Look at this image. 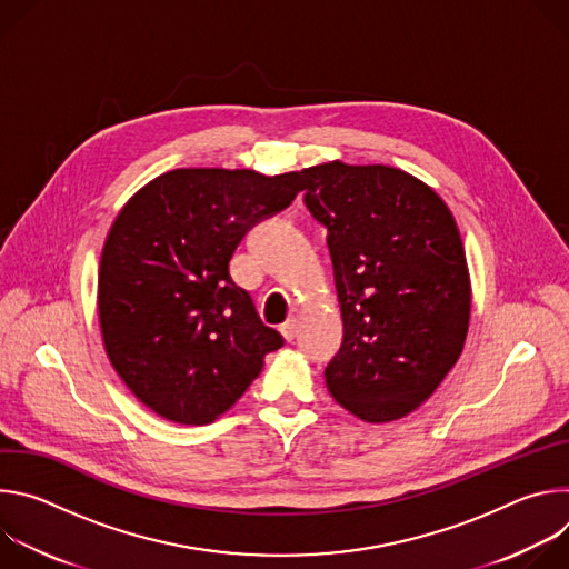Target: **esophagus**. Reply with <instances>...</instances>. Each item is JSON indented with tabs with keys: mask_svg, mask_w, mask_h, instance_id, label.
<instances>
[{
	"mask_svg": "<svg viewBox=\"0 0 569 569\" xmlns=\"http://www.w3.org/2000/svg\"><path fill=\"white\" fill-rule=\"evenodd\" d=\"M281 336L288 340V342H292L295 340V336H297V319L295 317H288L283 323H281Z\"/></svg>",
	"mask_w": 569,
	"mask_h": 569,
	"instance_id": "obj_1",
	"label": "esophagus"
}]
</instances>
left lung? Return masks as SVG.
<instances>
[{"label":"left lung","mask_w":569,"mask_h":569,"mask_svg":"<svg viewBox=\"0 0 569 569\" xmlns=\"http://www.w3.org/2000/svg\"><path fill=\"white\" fill-rule=\"evenodd\" d=\"M303 204L327 227L345 338L323 369L331 396L369 423L417 410L457 362L470 281L443 200L389 167L303 171Z\"/></svg>","instance_id":"1"}]
</instances>
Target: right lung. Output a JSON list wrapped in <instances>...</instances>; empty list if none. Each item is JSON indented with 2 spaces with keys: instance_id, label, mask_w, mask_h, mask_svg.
I'll return each mask as SVG.
<instances>
[{
  "instance_id": "add662e5",
  "label": "right lung",
  "mask_w": 569,
  "mask_h": 569,
  "mask_svg": "<svg viewBox=\"0 0 569 569\" xmlns=\"http://www.w3.org/2000/svg\"><path fill=\"white\" fill-rule=\"evenodd\" d=\"M303 173L180 169L117 216L99 270L108 358L130 391L176 423L213 421L283 347L229 261L246 233L290 207Z\"/></svg>"
}]
</instances>
